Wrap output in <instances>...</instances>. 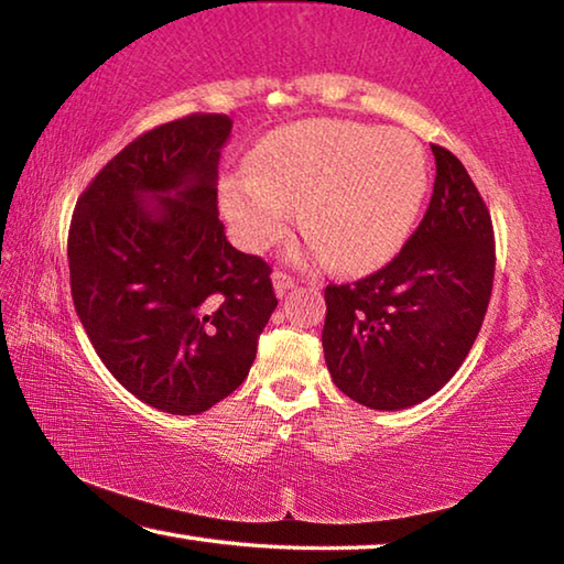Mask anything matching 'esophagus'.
<instances>
[{
	"label": "esophagus",
	"instance_id": "obj_1",
	"mask_svg": "<svg viewBox=\"0 0 564 564\" xmlns=\"http://www.w3.org/2000/svg\"><path fill=\"white\" fill-rule=\"evenodd\" d=\"M273 289H275V293L279 295H285V291H291V289H295V279L293 275H289L285 271H273Z\"/></svg>",
	"mask_w": 564,
	"mask_h": 564
}]
</instances>
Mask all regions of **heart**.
<instances>
[{"label":"heart","instance_id":"1","mask_svg":"<svg viewBox=\"0 0 564 564\" xmlns=\"http://www.w3.org/2000/svg\"><path fill=\"white\" fill-rule=\"evenodd\" d=\"M427 191V161L413 137L350 121H303L271 133L248 174L221 181V212L238 243L261 251L289 231L301 206L303 236L333 271L378 269L403 248Z\"/></svg>","mask_w":564,"mask_h":564}]
</instances>
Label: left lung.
Wrapping results in <instances>:
<instances>
[{"label": "left lung", "instance_id": "8db88e82", "mask_svg": "<svg viewBox=\"0 0 564 564\" xmlns=\"http://www.w3.org/2000/svg\"><path fill=\"white\" fill-rule=\"evenodd\" d=\"M435 186L393 261L326 285L323 352L356 403L400 410L435 395L480 333L495 279L490 212L460 159L433 144Z\"/></svg>", "mask_w": 564, "mask_h": 564}]
</instances>
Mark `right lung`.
<instances>
[{"label": "right lung", "mask_w": 564, "mask_h": 564, "mask_svg": "<svg viewBox=\"0 0 564 564\" xmlns=\"http://www.w3.org/2000/svg\"><path fill=\"white\" fill-rule=\"evenodd\" d=\"M226 113H188L123 147L76 202V316L129 393L171 415L231 395L275 311L271 265L236 251L218 221Z\"/></svg>", "instance_id": "right-lung-1"}]
</instances>
